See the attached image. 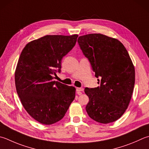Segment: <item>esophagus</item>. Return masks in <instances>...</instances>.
Here are the masks:
<instances>
[{
    "label": "esophagus",
    "mask_w": 149,
    "mask_h": 149,
    "mask_svg": "<svg viewBox=\"0 0 149 149\" xmlns=\"http://www.w3.org/2000/svg\"><path fill=\"white\" fill-rule=\"evenodd\" d=\"M76 91H77V93H79L81 91H84V89L82 88H77L76 89Z\"/></svg>",
    "instance_id": "obj_1"
}]
</instances>
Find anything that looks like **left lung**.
<instances>
[{"mask_svg": "<svg viewBox=\"0 0 149 149\" xmlns=\"http://www.w3.org/2000/svg\"><path fill=\"white\" fill-rule=\"evenodd\" d=\"M78 43L98 78L97 88H86L89 117L107 124L117 120L127 109L135 84V69L125 46L100 33L80 36Z\"/></svg>", "mask_w": 149, "mask_h": 149, "instance_id": "1", "label": "left lung"}]
</instances>
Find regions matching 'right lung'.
Returning a JSON list of instances; mask_svg holds the SVG:
<instances>
[{
	"mask_svg": "<svg viewBox=\"0 0 149 149\" xmlns=\"http://www.w3.org/2000/svg\"><path fill=\"white\" fill-rule=\"evenodd\" d=\"M78 36L47 35L30 42L22 50L15 72L17 93L26 111L41 124L60 120L74 99V87L54 79Z\"/></svg>",
	"mask_w": 149,
	"mask_h": 149,
	"instance_id": "add662e5",
	"label": "right lung"
}]
</instances>
